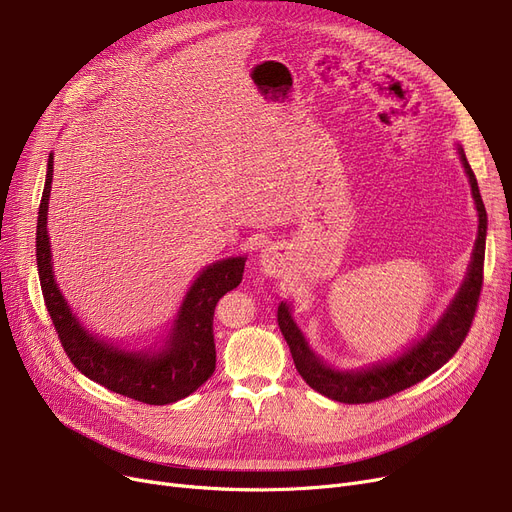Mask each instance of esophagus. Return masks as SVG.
<instances>
[{"label":"esophagus","instance_id":"obj_1","mask_svg":"<svg viewBox=\"0 0 512 512\" xmlns=\"http://www.w3.org/2000/svg\"><path fill=\"white\" fill-rule=\"evenodd\" d=\"M263 268H265V272H268V274L276 272V259H274L272 253H265L263 255Z\"/></svg>","mask_w":512,"mask_h":512}]
</instances>
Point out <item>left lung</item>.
<instances>
[{
	"label": "left lung",
	"instance_id": "8db88e82",
	"mask_svg": "<svg viewBox=\"0 0 512 512\" xmlns=\"http://www.w3.org/2000/svg\"><path fill=\"white\" fill-rule=\"evenodd\" d=\"M460 161L469 175L471 192L479 213V234L475 240V251L460 291L446 309V314L427 332V337L416 341L408 347L399 358L372 364L362 370H335L326 366L318 355L309 349L301 330L293 322L291 309L286 303L278 305V326L284 335L286 345L291 347L293 362L303 376V381L316 389L318 393L335 399L343 404H370L379 402L389 395L404 391L420 381H425L429 374L439 370L452 355L458 351L466 339L475 318L477 301L483 286V259H485V232H487V213L481 201L477 177L466 161L464 150L458 146Z\"/></svg>",
	"mask_w": 512,
	"mask_h": 512
}]
</instances>
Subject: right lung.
I'll return each mask as SVG.
<instances>
[{
  "instance_id": "1",
  "label": "right lung",
  "mask_w": 512,
  "mask_h": 512,
  "mask_svg": "<svg viewBox=\"0 0 512 512\" xmlns=\"http://www.w3.org/2000/svg\"><path fill=\"white\" fill-rule=\"evenodd\" d=\"M54 157L48 159L37 215V272L41 293L58 339L75 368L87 379L150 406L173 404L194 393L215 370L213 311L217 301L242 280L244 257L217 261L198 274L177 311L171 337L161 351H125L90 335L66 305L52 272L48 201Z\"/></svg>"
}]
</instances>
